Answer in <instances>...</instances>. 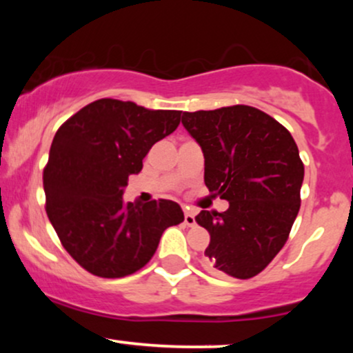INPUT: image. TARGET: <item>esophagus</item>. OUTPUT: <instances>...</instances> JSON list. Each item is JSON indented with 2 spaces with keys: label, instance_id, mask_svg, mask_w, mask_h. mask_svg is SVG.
<instances>
[{
  "label": "esophagus",
  "instance_id": "esophagus-1",
  "mask_svg": "<svg viewBox=\"0 0 353 353\" xmlns=\"http://www.w3.org/2000/svg\"><path fill=\"white\" fill-rule=\"evenodd\" d=\"M184 224L185 225L196 224V216H194V212H190V210H185V212H184Z\"/></svg>",
  "mask_w": 353,
  "mask_h": 353
}]
</instances>
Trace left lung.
<instances>
[{
  "instance_id": "left-lung-1",
  "label": "left lung",
  "mask_w": 353,
  "mask_h": 353,
  "mask_svg": "<svg viewBox=\"0 0 353 353\" xmlns=\"http://www.w3.org/2000/svg\"><path fill=\"white\" fill-rule=\"evenodd\" d=\"M182 124L204 152V182L229 201L201 210L214 270L250 279L281 252L301 209L303 163L294 137L261 109L244 104L184 112Z\"/></svg>"
}]
</instances>
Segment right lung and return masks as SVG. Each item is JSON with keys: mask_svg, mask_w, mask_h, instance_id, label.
Returning <instances> with one entry per match:
<instances>
[{"mask_svg": "<svg viewBox=\"0 0 353 353\" xmlns=\"http://www.w3.org/2000/svg\"><path fill=\"white\" fill-rule=\"evenodd\" d=\"M181 111L104 98L56 132L43 172L46 214L68 254L88 272L119 279L148 264L168 228L184 221L179 204L124 202L131 174L157 141L177 129Z\"/></svg>", "mask_w": 353, "mask_h": 353, "instance_id": "1", "label": "right lung"}]
</instances>
